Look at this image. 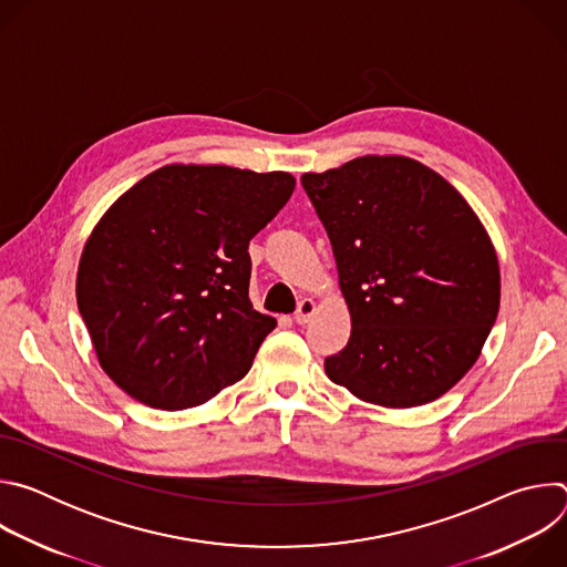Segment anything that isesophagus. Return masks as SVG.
<instances>
[{"mask_svg": "<svg viewBox=\"0 0 567 567\" xmlns=\"http://www.w3.org/2000/svg\"><path fill=\"white\" fill-rule=\"evenodd\" d=\"M313 311H316V302L311 298H302L293 313V320L298 322V326H305V322H309V318L313 316Z\"/></svg>", "mask_w": 567, "mask_h": 567, "instance_id": "obj_1", "label": "esophagus"}]
</instances>
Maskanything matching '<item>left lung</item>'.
Returning <instances> with one entry per match:
<instances>
[{"label":"left lung","mask_w":567,"mask_h":567,"mask_svg":"<svg viewBox=\"0 0 567 567\" xmlns=\"http://www.w3.org/2000/svg\"><path fill=\"white\" fill-rule=\"evenodd\" d=\"M300 182L352 316L328 377L385 409L442 396L480 357L501 307L498 258L477 215L409 156H359Z\"/></svg>","instance_id":"8db88e82"}]
</instances>
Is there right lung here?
Returning a JSON list of instances; mask_svg holds the SVG:
<instances>
[{
	"mask_svg": "<svg viewBox=\"0 0 567 567\" xmlns=\"http://www.w3.org/2000/svg\"><path fill=\"white\" fill-rule=\"evenodd\" d=\"M293 186L289 173L175 164L112 204L80 258L75 298L118 388L182 411L249 372L276 328L249 300V241Z\"/></svg>",
	"mask_w": 567,
	"mask_h": 567,
	"instance_id": "1",
	"label": "right lung"
}]
</instances>
